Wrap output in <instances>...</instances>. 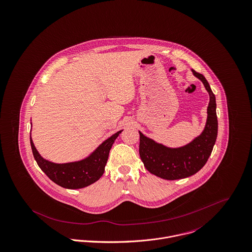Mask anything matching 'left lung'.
I'll use <instances>...</instances> for the list:
<instances>
[{"instance_id":"1","label":"left lung","mask_w":252,"mask_h":252,"mask_svg":"<svg viewBox=\"0 0 252 252\" xmlns=\"http://www.w3.org/2000/svg\"><path fill=\"white\" fill-rule=\"evenodd\" d=\"M210 95L207 122L202 133L180 148H169L140 132L139 155L146 169L164 180H179L194 175L210 158L218 136L216 96L204 75L191 69Z\"/></svg>"}]
</instances>
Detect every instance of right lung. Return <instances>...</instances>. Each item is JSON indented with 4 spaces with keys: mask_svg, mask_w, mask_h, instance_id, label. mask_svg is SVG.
Masks as SVG:
<instances>
[{
    "mask_svg": "<svg viewBox=\"0 0 252 252\" xmlns=\"http://www.w3.org/2000/svg\"><path fill=\"white\" fill-rule=\"evenodd\" d=\"M122 131L103 141L84 159L67 163H54L43 158L35 149L31 136L30 141L33 158L47 177L62 188L78 189L95 183L103 175L113 143Z\"/></svg>",
    "mask_w": 252,
    "mask_h": 252,
    "instance_id": "right-lung-1",
    "label": "right lung"
}]
</instances>
